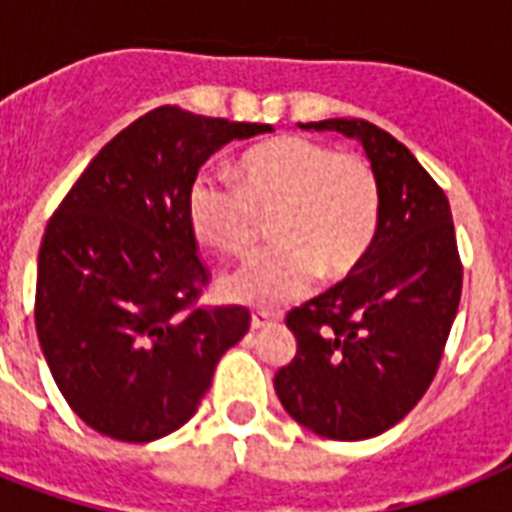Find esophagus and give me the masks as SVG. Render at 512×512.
Masks as SVG:
<instances>
[{
	"label": "esophagus",
	"instance_id": "1",
	"mask_svg": "<svg viewBox=\"0 0 512 512\" xmlns=\"http://www.w3.org/2000/svg\"><path fill=\"white\" fill-rule=\"evenodd\" d=\"M276 319H279V316L271 311H252V329H265Z\"/></svg>",
	"mask_w": 512,
	"mask_h": 512
}]
</instances>
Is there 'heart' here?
<instances>
[{
  "mask_svg": "<svg viewBox=\"0 0 512 512\" xmlns=\"http://www.w3.org/2000/svg\"><path fill=\"white\" fill-rule=\"evenodd\" d=\"M380 180L364 156L303 135L252 148L239 183L199 172L188 188V223L201 244L241 255L273 215L276 244L249 255L223 279L233 303L273 308L303 297L319 279H345L364 263L380 228Z\"/></svg>",
  "mask_w": 512,
  "mask_h": 512,
  "instance_id": "1",
  "label": "heart"
}]
</instances>
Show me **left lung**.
<instances>
[{"label":"left lung","mask_w":512,"mask_h":512,"mask_svg":"<svg viewBox=\"0 0 512 512\" xmlns=\"http://www.w3.org/2000/svg\"><path fill=\"white\" fill-rule=\"evenodd\" d=\"M300 127L356 138L380 180L382 209L364 263L287 313L297 353L273 388L316 436L364 441L404 420L438 372L462 295L452 209L412 151L377 124Z\"/></svg>","instance_id":"1"}]
</instances>
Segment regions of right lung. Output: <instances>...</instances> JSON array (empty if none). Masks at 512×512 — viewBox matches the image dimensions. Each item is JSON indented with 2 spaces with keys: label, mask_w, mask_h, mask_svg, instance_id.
<instances>
[{
  "label": "right lung",
  "mask_w": 512,
  "mask_h": 512,
  "mask_svg": "<svg viewBox=\"0 0 512 512\" xmlns=\"http://www.w3.org/2000/svg\"><path fill=\"white\" fill-rule=\"evenodd\" d=\"M271 130L154 108L100 148L50 217L36 335L60 393L92 430L130 444L177 430L225 350L247 335V308L196 305L209 273L188 188L215 151Z\"/></svg>",
  "instance_id": "right-lung-1"
}]
</instances>
